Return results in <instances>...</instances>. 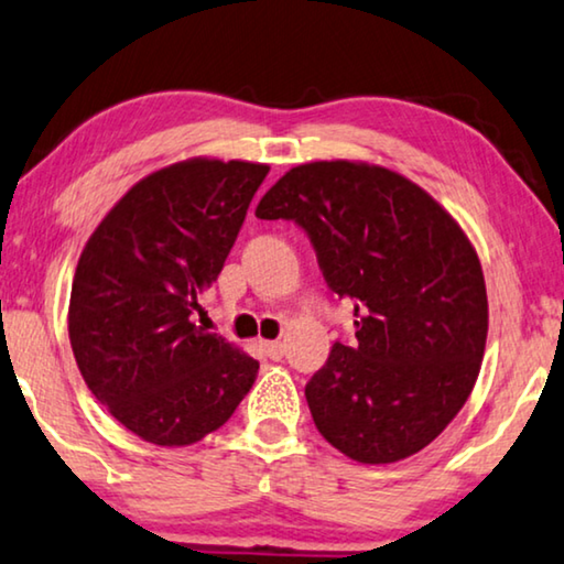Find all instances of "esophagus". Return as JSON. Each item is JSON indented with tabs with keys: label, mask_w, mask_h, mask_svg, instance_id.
Listing matches in <instances>:
<instances>
[{
	"label": "esophagus",
	"mask_w": 564,
	"mask_h": 564,
	"mask_svg": "<svg viewBox=\"0 0 564 564\" xmlns=\"http://www.w3.org/2000/svg\"><path fill=\"white\" fill-rule=\"evenodd\" d=\"M263 349L271 359H283V355H285V344L283 341H263Z\"/></svg>",
	"instance_id": "obj_1"
}]
</instances>
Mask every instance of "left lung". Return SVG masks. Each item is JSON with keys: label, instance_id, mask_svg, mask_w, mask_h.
<instances>
[{"label": "left lung", "instance_id": "1", "mask_svg": "<svg viewBox=\"0 0 564 564\" xmlns=\"http://www.w3.org/2000/svg\"><path fill=\"white\" fill-rule=\"evenodd\" d=\"M256 217L304 228L326 285L355 304V341L306 384L318 433L359 464L423 451L468 400L489 332L460 225L402 174L347 159L293 166Z\"/></svg>", "mask_w": 564, "mask_h": 564}]
</instances>
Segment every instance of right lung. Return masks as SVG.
<instances>
[{"mask_svg": "<svg viewBox=\"0 0 564 564\" xmlns=\"http://www.w3.org/2000/svg\"><path fill=\"white\" fill-rule=\"evenodd\" d=\"M271 166L187 159L133 184L83 248L67 332L88 390L154 445L225 425L258 362L192 316L220 275Z\"/></svg>", "mask_w": 564, "mask_h": 564, "instance_id": "right-lung-1", "label": "right lung"}]
</instances>
